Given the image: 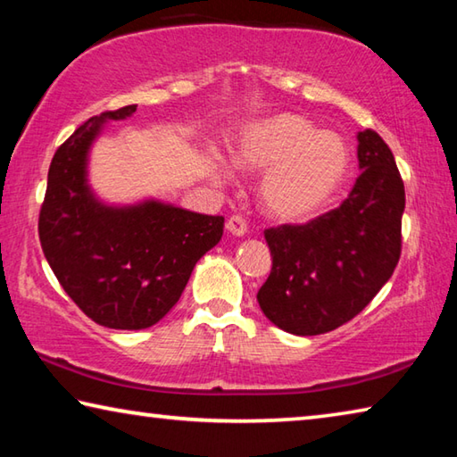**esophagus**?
I'll return each mask as SVG.
<instances>
[{
	"label": "esophagus",
	"instance_id": "34e87169",
	"mask_svg": "<svg viewBox=\"0 0 457 457\" xmlns=\"http://www.w3.org/2000/svg\"><path fill=\"white\" fill-rule=\"evenodd\" d=\"M226 228H228L229 234H234V236H245L247 234V223H245L242 215H231V218H228Z\"/></svg>",
	"mask_w": 457,
	"mask_h": 457
}]
</instances>
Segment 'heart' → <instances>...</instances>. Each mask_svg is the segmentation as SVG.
Returning <instances> with one entry per match:
<instances>
[{
    "instance_id": "1",
    "label": "heart",
    "mask_w": 457,
    "mask_h": 457,
    "mask_svg": "<svg viewBox=\"0 0 457 457\" xmlns=\"http://www.w3.org/2000/svg\"><path fill=\"white\" fill-rule=\"evenodd\" d=\"M234 163L264 171L260 204L268 215L298 221L327 205L351 169V146L335 130H320L303 114L282 112L247 125L234 146Z\"/></svg>"
}]
</instances>
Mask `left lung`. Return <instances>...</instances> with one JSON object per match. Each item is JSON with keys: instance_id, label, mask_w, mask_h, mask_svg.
<instances>
[{"instance_id": "obj_1", "label": "left lung", "mask_w": 457, "mask_h": 457, "mask_svg": "<svg viewBox=\"0 0 457 457\" xmlns=\"http://www.w3.org/2000/svg\"><path fill=\"white\" fill-rule=\"evenodd\" d=\"M357 138L362 173L349 197L311 221L264 231L272 270L258 303L290 335H324L354 319L399 262L403 179L375 130Z\"/></svg>"}]
</instances>
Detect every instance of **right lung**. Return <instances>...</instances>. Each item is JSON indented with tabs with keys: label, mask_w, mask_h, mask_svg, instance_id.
<instances>
[{
	"label": "right lung",
	"mask_w": 457,
	"mask_h": 457,
	"mask_svg": "<svg viewBox=\"0 0 457 457\" xmlns=\"http://www.w3.org/2000/svg\"><path fill=\"white\" fill-rule=\"evenodd\" d=\"M137 104L88 119L54 153L37 234L44 256L74 304L100 327L141 330L177 304L193 266L223 236L221 215L145 201L108 207L87 183V157L103 122Z\"/></svg>",
	"instance_id": "right-lung-1"
}]
</instances>
